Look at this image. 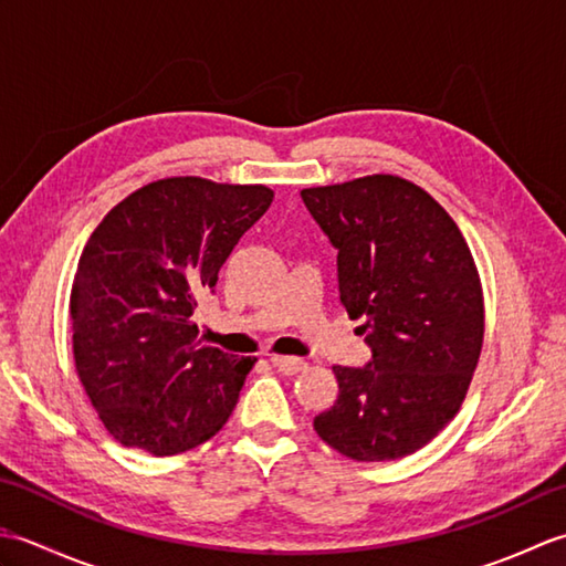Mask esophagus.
<instances>
[{"label": "esophagus", "instance_id": "34e87169", "mask_svg": "<svg viewBox=\"0 0 566 566\" xmlns=\"http://www.w3.org/2000/svg\"><path fill=\"white\" fill-rule=\"evenodd\" d=\"M272 365L280 369L282 375H298V371H304L308 367L306 359L290 357V355H274L272 357Z\"/></svg>", "mask_w": 566, "mask_h": 566}]
</instances>
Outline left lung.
<instances>
[{
    "mask_svg": "<svg viewBox=\"0 0 566 566\" xmlns=\"http://www.w3.org/2000/svg\"><path fill=\"white\" fill-rule=\"evenodd\" d=\"M338 250L340 302L371 347L335 365L338 401L314 418L355 462L413 454L450 423L484 343V294L460 228L426 189L396 175L302 189Z\"/></svg>",
    "mask_w": 566,
    "mask_h": 566,
    "instance_id": "left-lung-1",
    "label": "left lung"
}]
</instances>
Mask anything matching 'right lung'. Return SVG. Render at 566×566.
Returning a JSON list of instances; mask_svg holds the SVG:
<instances>
[{"mask_svg": "<svg viewBox=\"0 0 566 566\" xmlns=\"http://www.w3.org/2000/svg\"><path fill=\"white\" fill-rule=\"evenodd\" d=\"M272 197L264 185L167 177L94 228L70 292L72 355L84 394L124 448L187 452L233 413L255 357L203 345L191 314Z\"/></svg>", "mask_w": 566, "mask_h": 566, "instance_id": "obj_1", "label": "right lung"}]
</instances>
